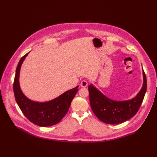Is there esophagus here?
Instances as JSON below:
<instances>
[{"instance_id":"34e87169","label":"esophagus","mask_w":157,"mask_h":157,"mask_svg":"<svg viewBox=\"0 0 157 157\" xmlns=\"http://www.w3.org/2000/svg\"><path fill=\"white\" fill-rule=\"evenodd\" d=\"M88 85V82L86 80H83L81 82V87H86Z\"/></svg>"}]
</instances>
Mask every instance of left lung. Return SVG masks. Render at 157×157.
<instances>
[{
    "mask_svg": "<svg viewBox=\"0 0 157 157\" xmlns=\"http://www.w3.org/2000/svg\"><path fill=\"white\" fill-rule=\"evenodd\" d=\"M143 85L137 95L130 100L116 101L105 97L91 84L88 86L90 103L95 116L108 124H119L132 118L141 105L146 92L147 81L143 70Z\"/></svg>",
    "mask_w": 157,
    "mask_h": 157,
    "instance_id": "obj_1",
    "label": "left lung"
}]
</instances>
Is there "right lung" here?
Segmentation results:
<instances>
[{
	"mask_svg": "<svg viewBox=\"0 0 157 157\" xmlns=\"http://www.w3.org/2000/svg\"><path fill=\"white\" fill-rule=\"evenodd\" d=\"M28 54L29 53L21 57L16 67L13 83L16 101L25 117L35 125L40 127L54 125L60 122L67 113L79 86L68 90L50 101L38 102L30 100L23 94L19 83L21 66Z\"/></svg>",
	"mask_w": 157,
	"mask_h": 157,
	"instance_id": "obj_1",
	"label": "right lung"
}]
</instances>
